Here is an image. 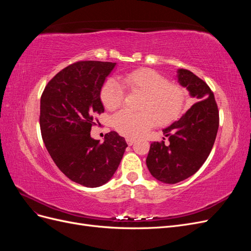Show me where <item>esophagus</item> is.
I'll return each instance as SVG.
<instances>
[{"mask_svg": "<svg viewBox=\"0 0 251 251\" xmlns=\"http://www.w3.org/2000/svg\"><path fill=\"white\" fill-rule=\"evenodd\" d=\"M126 143L128 144V146H132V144L136 141L135 138H126Z\"/></svg>", "mask_w": 251, "mask_h": 251, "instance_id": "obj_1", "label": "esophagus"}]
</instances>
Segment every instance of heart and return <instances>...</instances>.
<instances>
[{
	"instance_id": "obj_1",
	"label": "heart",
	"mask_w": 251,
	"mask_h": 251,
	"mask_svg": "<svg viewBox=\"0 0 251 251\" xmlns=\"http://www.w3.org/2000/svg\"><path fill=\"white\" fill-rule=\"evenodd\" d=\"M121 84L132 93L142 95L140 113L120 111L112 118L115 130L126 137H137L156 123L168 125L176 120L185 103V91L177 83L169 82L162 74L141 68L126 73L120 78ZM124 88L115 79H109L100 90V100L105 109L113 111L124 100Z\"/></svg>"
}]
</instances>
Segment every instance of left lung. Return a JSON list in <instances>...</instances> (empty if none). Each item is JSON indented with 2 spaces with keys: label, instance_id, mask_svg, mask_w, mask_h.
<instances>
[{
  "label": "left lung",
  "instance_id": "8db88e82",
  "mask_svg": "<svg viewBox=\"0 0 251 251\" xmlns=\"http://www.w3.org/2000/svg\"><path fill=\"white\" fill-rule=\"evenodd\" d=\"M177 79L197 102L163 128L169 144L151 143L147 157L151 176L166 184L178 183L198 172L210 153L219 127L218 105L206 82L186 69L177 70Z\"/></svg>",
  "mask_w": 251,
  "mask_h": 251
}]
</instances>
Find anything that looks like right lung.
I'll use <instances>...</instances> for the list:
<instances>
[{
    "mask_svg": "<svg viewBox=\"0 0 251 251\" xmlns=\"http://www.w3.org/2000/svg\"><path fill=\"white\" fill-rule=\"evenodd\" d=\"M116 63L85 60L66 67L41 97L40 126L48 153L70 180L87 187L109 182L127 144L116 132L100 143L91 137L93 114L104 111L100 90Z\"/></svg>",
    "mask_w": 251,
    "mask_h": 251,
    "instance_id": "1",
    "label": "right lung"
}]
</instances>
